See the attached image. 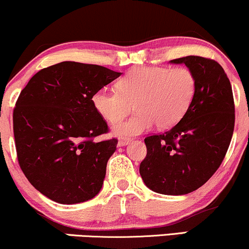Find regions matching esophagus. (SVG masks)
<instances>
[{
  "label": "esophagus",
  "mask_w": 249,
  "mask_h": 249,
  "mask_svg": "<svg viewBox=\"0 0 249 249\" xmlns=\"http://www.w3.org/2000/svg\"><path fill=\"white\" fill-rule=\"evenodd\" d=\"M130 142H131V139L124 138V137H121V138L118 139V146H126V145Z\"/></svg>",
  "instance_id": "34e87169"
}]
</instances>
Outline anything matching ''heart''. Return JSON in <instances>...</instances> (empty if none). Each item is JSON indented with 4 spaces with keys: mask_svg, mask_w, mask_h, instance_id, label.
Listing matches in <instances>:
<instances>
[{
    "mask_svg": "<svg viewBox=\"0 0 249 249\" xmlns=\"http://www.w3.org/2000/svg\"><path fill=\"white\" fill-rule=\"evenodd\" d=\"M196 79L187 68L137 67L118 82V90L101 89L92 96L97 112L108 123L121 122L136 104L138 112L113 126L117 136H138L153 127L176 125L192 104Z\"/></svg>",
    "mask_w": 249,
    "mask_h": 249,
    "instance_id": "1",
    "label": "heart"
}]
</instances>
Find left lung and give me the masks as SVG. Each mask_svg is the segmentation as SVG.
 Masks as SVG:
<instances>
[{
  "mask_svg": "<svg viewBox=\"0 0 249 249\" xmlns=\"http://www.w3.org/2000/svg\"><path fill=\"white\" fill-rule=\"evenodd\" d=\"M171 63L185 64L194 73L196 95L176 126L145 138L147 153L139 172L154 192L182 196L201 187L221 165L233 136L235 108L231 82L218 62L186 56Z\"/></svg>",
  "mask_w": 249,
  "mask_h": 249,
  "instance_id": "1",
  "label": "left lung"
}]
</instances>
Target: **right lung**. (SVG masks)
Here are the masks:
<instances>
[{"instance_id":"add662e5","label":"right lung","mask_w":249,"mask_h":249,"mask_svg":"<svg viewBox=\"0 0 249 249\" xmlns=\"http://www.w3.org/2000/svg\"><path fill=\"white\" fill-rule=\"evenodd\" d=\"M122 72L95 64L62 62L39 70L14 108L17 159L29 182L58 204L92 199L103 186L116 138L107 133L92 96Z\"/></svg>"}]
</instances>
